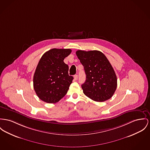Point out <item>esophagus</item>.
<instances>
[{"mask_svg":"<svg viewBox=\"0 0 150 150\" xmlns=\"http://www.w3.org/2000/svg\"><path fill=\"white\" fill-rule=\"evenodd\" d=\"M74 80H77V79H78V75H77V74L74 75Z\"/></svg>","mask_w":150,"mask_h":150,"instance_id":"esophagus-1","label":"esophagus"}]
</instances>
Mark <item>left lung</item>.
Here are the masks:
<instances>
[{
	"mask_svg": "<svg viewBox=\"0 0 150 150\" xmlns=\"http://www.w3.org/2000/svg\"><path fill=\"white\" fill-rule=\"evenodd\" d=\"M76 55L86 74V81L81 85L83 93L97 102L110 99L117 89V79L105 55L98 50H81Z\"/></svg>",
	"mask_w": 150,
	"mask_h": 150,
	"instance_id": "obj_1",
	"label": "left lung"
}]
</instances>
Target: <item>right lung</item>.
<instances>
[{"instance_id": "add662e5", "label": "right lung", "mask_w": 150, "mask_h": 150, "mask_svg": "<svg viewBox=\"0 0 150 150\" xmlns=\"http://www.w3.org/2000/svg\"><path fill=\"white\" fill-rule=\"evenodd\" d=\"M70 49L53 48L41 57L33 76V88L40 100L49 103L59 102L67 94L73 80L64 60Z\"/></svg>"}]
</instances>
